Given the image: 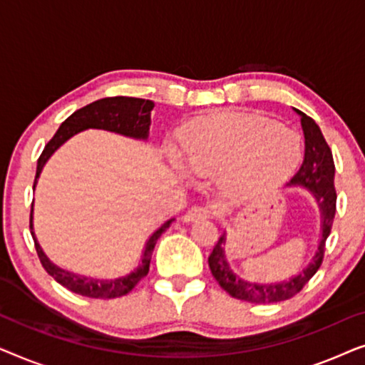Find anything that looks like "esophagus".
Returning <instances> with one entry per match:
<instances>
[{
  "mask_svg": "<svg viewBox=\"0 0 365 365\" xmlns=\"http://www.w3.org/2000/svg\"><path fill=\"white\" fill-rule=\"evenodd\" d=\"M209 216H211V212H209L207 207L194 206L191 209H187L186 214L182 216V221L184 222H196V221H201V219H207Z\"/></svg>",
  "mask_w": 365,
  "mask_h": 365,
  "instance_id": "esophagus-1",
  "label": "esophagus"
}]
</instances>
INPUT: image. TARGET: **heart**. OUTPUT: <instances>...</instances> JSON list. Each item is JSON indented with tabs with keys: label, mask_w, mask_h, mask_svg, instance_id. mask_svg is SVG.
<instances>
[{
	"label": "heart",
	"mask_w": 365,
	"mask_h": 365,
	"mask_svg": "<svg viewBox=\"0 0 365 365\" xmlns=\"http://www.w3.org/2000/svg\"><path fill=\"white\" fill-rule=\"evenodd\" d=\"M178 139L189 171L217 176L219 184L236 196L282 181L302 159L299 133L256 113L221 111L194 118Z\"/></svg>",
	"instance_id": "b5f03b06"
}]
</instances>
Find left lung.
Here are the masks:
<instances>
[{
	"label": "left lung",
	"mask_w": 365,
	"mask_h": 365,
	"mask_svg": "<svg viewBox=\"0 0 365 365\" xmlns=\"http://www.w3.org/2000/svg\"><path fill=\"white\" fill-rule=\"evenodd\" d=\"M299 116H301V126L304 131V139H306V153H304L302 166L296 173L287 187H302L307 192L312 194L316 199L319 212H321V236L317 241V249L314 252L311 261L302 267L301 271L294 276H289L284 281L274 282H254L247 279L239 277L236 272L229 266L226 257V231L219 237L216 246H214L211 256L207 262L211 267V272L216 281L219 282L224 291L229 296L241 299V301L256 302V304H271L281 302L301 291L306 286L317 269L321 267L324 257V246H326V239L331 234L332 221L336 216V187H334V159L331 148L327 146L326 139H324L321 128L317 126L312 118L307 114L294 108Z\"/></svg>",
	"instance_id": "obj_1"
}]
</instances>
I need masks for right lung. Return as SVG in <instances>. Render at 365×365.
<instances>
[{
    "mask_svg": "<svg viewBox=\"0 0 365 365\" xmlns=\"http://www.w3.org/2000/svg\"><path fill=\"white\" fill-rule=\"evenodd\" d=\"M153 108L154 103L149 101V99L116 96L98 99V101L74 111L68 119H64V123L59 126L51 141L44 146L41 156L38 159L36 178H34L33 189L36 187L38 179L41 176L43 168L46 166L49 158H51L68 139L76 136L78 133L84 131V129H103V131L116 133L121 134V136L138 139V141H148L149 128H151ZM173 221L174 217L168 219L166 222L161 224V226L149 236L146 244H144L141 261H139L138 266L134 267L131 272L126 274V276H118L114 279L83 276V274L66 271V269L59 267L54 262L49 261V257L44 254L43 247L39 246L36 234H34L33 206L31 217H29V229H31V236L34 239V246H36L39 261H41L43 267L46 269L49 276L54 277V281L69 289L71 292L79 294V296L94 299H114L126 296V294L129 291H133V287L149 272V262H151L154 246H156L161 234L171 226Z\"/></svg>",
    "mask_w": 365,
    "mask_h": 365,
    "instance_id": "add662e5",
    "label": "right lung"
}]
</instances>
